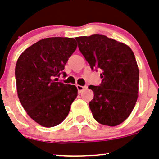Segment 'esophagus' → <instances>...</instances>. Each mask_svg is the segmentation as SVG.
<instances>
[{
	"label": "esophagus",
	"mask_w": 159,
	"mask_h": 159,
	"mask_svg": "<svg viewBox=\"0 0 159 159\" xmlns=\"http://www.w3.org/2000/svg\"><path fill=\"white\" fill-rule=\"evenodd\" d=\"M76 86H77V89H78V93H81L82 92L83 90H84L85 89V86H81V85H77Z\"/></svg>",
	"instance_id": "esophagus-1"
}]
</instances>
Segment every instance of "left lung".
Segmentation results:
<instances>
[{
    "label": "left lung",
    "instance_id": "1",
    "mask_svg": "<svg viewBox=\"0 0 159 159\" xmlns=\"http://www.w3.org/2000/svg\"><path fill=\"white\" fill-rule=\"evenodd\" d=\"M91 69L101 70L100 86L89 85L93 116L110 127L119 125L131 113L138 99L139 67L128 45L103 35L75 38Z\"/></svg>",
    "mask_w": 159,
    "mask_h": 159
}]
</instances>
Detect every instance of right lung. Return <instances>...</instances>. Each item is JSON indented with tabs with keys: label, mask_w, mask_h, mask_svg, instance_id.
Wrapping results in <instances>:
<instances>
[{
	"label": "right lung",
	"mask_w": 159,
	"mask_h": 159,
	"mask_svg": "<svg viewBox=\"0 0 159 159\" xmlns=\"http://www.w3.org/2000/svg\"><path fill=\"white\" fill-rule=\"evenodd\" d=\"M74 38L43 39L27 48L16 65L17 95L28 115L46 128L61 124L78 96L74 85L58 82L77 48Z\"/></svg>",
	"instance_id": "obj_1"
}]
</instances>
